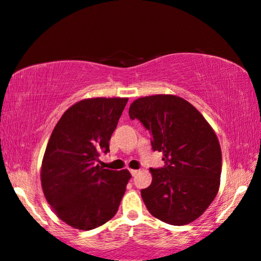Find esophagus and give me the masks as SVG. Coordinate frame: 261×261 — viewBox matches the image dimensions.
<instances>
[{
  "label": "esophagus",
  "instance_id": "obj_1",
  "mask_svg": "<svg viewBox=\"0 0 261 261\" xmlns=\"http://www.w3.org/2000/svg\"><path fill=\"white\" fill-rule=\"evenodd\" d=\"M130 172H131V175H132V176H135V175H137V174H138V170H136V169H131Z\"/></svg>",
  "mask_w": 261,
  "mask_h": 261
}]
</instances>
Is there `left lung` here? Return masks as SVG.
<instances>
[{
    "instance_id": "left-lung-1",
    "label": "left lung",
    "mask_w": 261,
    "mask_h": 261,
    "mask_svg": "<svg viewBox=\"0 0 261 261\" xmlns=\"http://www.w3.org/2000/svg\"><path fill=\"white\" fill-rule=\"evenodd\" d=\"M152 136V150L164 168L150 169L152 182L142 199L161 221L183 226L200 218L220 187L222 156L213 127L196 108L174 94L136 99L129 109Z\"/></svg>"
}]
</instances>
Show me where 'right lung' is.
<instances>
[{"instance_id":"obj_1","label":"right lung","mask_w":261,"mask_h":261,"mask_svg":"<svg viewBox=\"0 0 261 261\" xmlns=\"http://www.w3.org/2000/svg\"><path fill=\"white\" fill-rule=\"evenodd\" d=\"M127 98H87L65 111L50 135L42 159L41 186L52 211L68 226L90 230L116 215L126 185L127 169L99 167L109 152Z\"/></svg>"}]
</instances>
